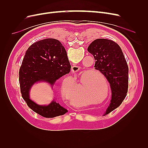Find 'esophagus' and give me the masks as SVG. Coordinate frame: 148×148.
<instances>
[{
  "label": "esophagus",
  "instance_id": "esophagus-1",
  "mask_svg": "<svg viewBox=\"0 0 148 148\" xmlns=\"http://www.w3.org/2000/svg\"><path fill=\"white\" fill-rule=\"evenodd\" d=\"M81 69L80 67L78 66H72V71L73 73H77V72H78V71Z\"/></svg>",
  "mask_w": 148,
  "mask_h": 148
}]
</instances>
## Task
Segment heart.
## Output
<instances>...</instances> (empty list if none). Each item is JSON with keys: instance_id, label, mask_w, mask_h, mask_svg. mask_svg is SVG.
Listing matches in <instances>:
<instances>
[{"instance_id": "heart-1", "label": "heart", "mask_w": 148, "mask_h": 148, "mask_svg": "<svg viewBox=\"0 0 148 148\" xmlns=\"http://www.w3.org/2000/svg\"><path fill=\"white\" fill-rule=\"evenodd\" d=\"M90 83L89 88L86 92V96H90L92 95H97V92H99L101 95L102 92V88L100 86V84H97L95 80H92L91 78L88 80L87 79L83 80V75L80 76L79 80L76 83L75 86L73 83H69V85L66 86L63 84L61 87V93L64 97L71 101V103L74 105H84L86 103V101L83 96V89L88 84Z\"/></svg>"}]
</instances>
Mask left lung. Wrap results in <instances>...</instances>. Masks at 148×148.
Wrapping results in <instances>:
<instances>
[{
	"label": "left lung",
	"mask_w": 148,
	"mask_h": 148,
	"mask_svg": "<svg viewBox=\"0 0 148 148\" xmlns=\"http://www.w3.org/2000/svg\"><path fill=\"white\" fill-rule=\"evenodd\" d=\"M95 59V68L104 76L110 83L112 98L104 115L122 104L128 88V66L122 49L113 41L97 39L88 47Z\"/></svg>",
	"instance_id": "1"
}]
</instances>
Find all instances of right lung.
Instances as JSON below:
<instances>
[{
  "label": "right lung",
  "instance_id": "obj_1",
  "mask_svg": "<svg viewBox=\"0 0 148 148\" xmlns=\"http://www.w3.org/2000/svg\"><path fill=\"white\" fill-rule=\"evenodd\" d=\"M71 65L62 43L47 38L36 42L28 47L19 71L22 97L31 109L46 118L64 115L68 110L52 101L47 106L38 105L30 99L29 91L38 82H46L52 88L57 80L70 72Z\"/></svg>",
  "mask_w": 148,
  "mask_h": 148
}]
</instances>
